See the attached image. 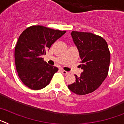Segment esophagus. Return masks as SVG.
Segmentation results:
<instances>
[{
	"label": "esophagus",
	"instance_id": "1",
	"mask_svg": "<svg viewBox=\"0 0 124 124\" xmlns=\"http://www.w3.org/2000/svg\"><path fill=\"white\" fill-rule=\"evenodd\" d=\"M61 73H63V74H64V75H68V74H69V72L68 71H64V70H61Z\"/></svg>",
	"mask_w": 124,
	"mask_h": 124
}]
</instances>
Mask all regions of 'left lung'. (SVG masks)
Wrapping results in <instances>:
<instances>
[{"instance_id": "1", "label": "left lung", "mask_w": 124, "mask_h": 124, "mask_svg": "<svg viewBox=\"0 0 124 124\" xmlns=\"http://www.w3.org/2000/svg\"><path fill=\"white\" fill-rule=\"evenodd\" d=\"M71 34L79 51L83 72L79 76L75 75L76 82L68 87L74 94L86 95L96 90L107 77L110 51L106 40L100 36L76 31Z\"/></svg>"}]
</instances>
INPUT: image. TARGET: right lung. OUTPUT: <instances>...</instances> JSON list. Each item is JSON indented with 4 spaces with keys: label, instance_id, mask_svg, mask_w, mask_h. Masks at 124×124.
Masks as SVG:
<instances>
[{
    "label": "right lung",
    "instance_id": "1",
    "mask_svg": "<svg viewBox=\"0 0 124 124\" xmlns=\"http://www.w3.org/2000/svg\"><path fill=\"white\" fill-rule=\"evenodd\" d=\"M66 31L40 25L25 30L15 49V62L18 75L25 86L38 90L48 86L58 68L51 66L41 57Z\"/></svg>",
    "mask_w": 124,
    "mask_h": 124
}]
</instances>
